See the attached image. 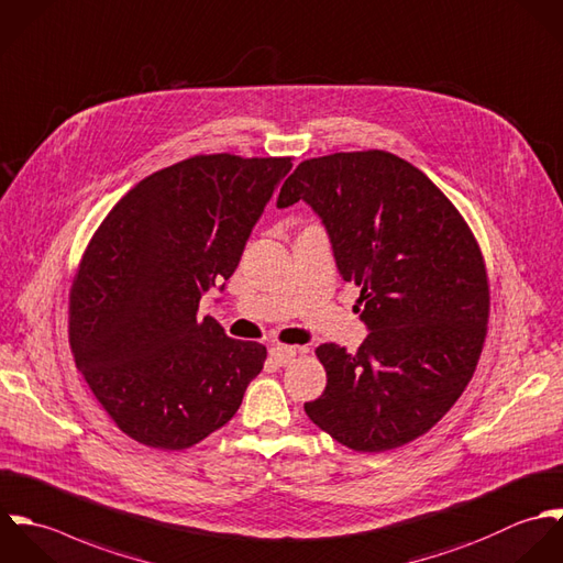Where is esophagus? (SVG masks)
Returning a JSON list of instances; mask_svg holds the SVG:
<instances>
[{"label": "esophagus", "instance_id": "34e87169", "mask_svg": "<svg viewBox=\"0 0 563 563\" xmlns=\"http://www.w3.org/2000/svg\"><path fill=\"white\" fill-rule=\"evenodd\" d=\"M295 356H297V347H288V345H275V347H271V358H273L279 367H286Z\"/></svg>", "mask_w": 563, "mask_h": 563}]
</instances>
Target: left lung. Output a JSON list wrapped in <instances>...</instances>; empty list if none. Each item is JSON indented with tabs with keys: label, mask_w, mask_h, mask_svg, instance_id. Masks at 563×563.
<instances>
[{
	"label": "left lung",
	"mask_w": 563,
	"mask_h": 563,
	"mask_svg": "<svg viewBox=\"0 0 563 563\" xmlns=\"http://www.w3.org/2000/svg\"><path fill=\"white\" fill-rule=\"evenodd\" d=\"M297 200L321 216L341 277L361 286V319L372 330L356 354L317 347L328 384L303 408L356 452L406 445L476 372L489 321L481 246L450 198L386 151L301 162L277 207Z\"/></svg>",
	"instance_id": "obj_1"
}]
</instances>
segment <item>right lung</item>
Returning a JSON list of instances; mask_svg holds the SVG:
<instances>
[{
    "label": "right lung",
    "instance_id": "obj_1",
    "mask_svg": "<svg viewBox=\"0 0 563 563\" xmlns=\"http://www.w3.org/2000/svg\"><path fill=\"white\" fill-rule=\"evenodd\" d=\"M292 157L196 155L140 181L89 240L69 290V345L91 393L131 439L186 450L222 428L266 347L235 341L205 290L233 275Z\"/></svg>",
    "mask_w": 563,
    "mask_h": 563
}]
</instances>
